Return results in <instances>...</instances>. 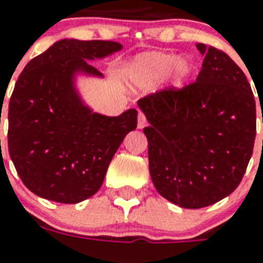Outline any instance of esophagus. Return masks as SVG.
Returning <instances> with one entry per match:
<instances>
[{
    "mask_svg": "<svg viewBox=\"0 0 263 263\" xmlns=\"http://www.w3.org/2000/svg\"><path fill=\"white\" fill-rule=\"evenodd\" d=\"M146 123H147L146 116H144V113L139 111V115H138V128H143L146 125Z\"/></svg>",
    "mask_w": 263,
    "mask_h": 263,
    "instance_id": "esophagus-1",
    "label": "esophagus"
}]
</instances>
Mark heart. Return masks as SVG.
<instances>
[{"label": "heart", "mask_w": 263, "mask_h": 263, "mask_svg": "<svg viewBox=\"0 0 263 263\" xmlns=\"http://www.w3.org/2000/svg\"><path fill=\"white\" fill-rule=\"evenodd\" d=\"M138 68L143 75L154 79L168 75L173 69V76L177 82L185 79L191 72V65L188 64V61L185 60L179 61L177 55L162 53V51H153L139 57Z\"/></svg>", "instance_id": "1"}]
</instances>
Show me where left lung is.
Here are the masks:
<instances>
[{"instance_id":"1","label":"left lung","mask_w":263,"mask_h":263,"mask_svg":"<svg viewBox=\"0 0 263 263\" xmlns=\"http://www.w3.org/2000/svg\"><path fill=\"white\" fill-rule=\"evenodd\" d=\"M194 83L169 86L138 101L150 123L148 166L157 191L185 209L210 206L245 176L257 134V107L245 72L217 47Z\"/></svg>"}]
</instances>
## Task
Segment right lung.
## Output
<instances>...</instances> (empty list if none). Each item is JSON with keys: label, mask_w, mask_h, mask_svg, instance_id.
Instances as JSON below:
<instances>
[{"label": "right lung", "mask_w": 263, "mask_h": 263, "mask_svg": "<svg viewBox=\"0 0 263 263\" xmlns=\"http://www.w3.org/2000/svg\"><path fill=\"white\" fill-rule=\"evenodd\" d=\"M110 41L61 39L36 55L18 76L8 110V148L31 192L60 203H78L98 191L107 166L138 111L117 117L91 113L73 90L75 72L102 73L86 60L121 50Z\"/></svg>", "instance_id": "add662e5"}]
</instances>
